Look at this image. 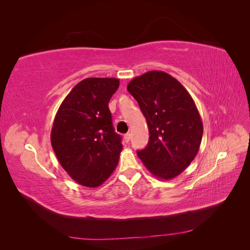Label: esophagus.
Here are the masks:
<instances>
[{
  "label": "esophagus",
  "mask_w": 250,
  "mask_h": 250,
  "mask_svg": "<svg viewBox=\"0 0 250 250\" xmlns=\"http://www.w3.org/2000/svg\"><path fill=\"white\" fill-rule=\"evenodd\" d=\"M124 141L126 142V143H128L130 141V133H126V134H124Z\"/></svg>",
  "instance_id": "34e87169"
}]
</instances>
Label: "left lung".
Returning <instances> with one entry per match:
<instances>
[{
  "mask_svg": "<svg viewBox=\"0 0 250 250\" xmlns=\"http://www.w3.org/2000/svg\"><path fill=\"white\" fill-rule=\"evenodd\" d=\"M127 90L145 116L149 142L138 156L150 173L169 180L185 171L201 144L203 125L195 102L181 83L163 71L133 78Z\"/></svg>",
  "mask_w": 250,
  "mask_h": 250,
  "instance_id": "left-lung-1",
  "label": "left lung"
}]
</instances>
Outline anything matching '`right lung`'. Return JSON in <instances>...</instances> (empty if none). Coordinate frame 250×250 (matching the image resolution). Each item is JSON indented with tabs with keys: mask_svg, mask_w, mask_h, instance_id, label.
Instances as JSON below:
<instances>
[{
	"mask_svg": "<svg viewBox=\"0 0 250 250\" xmlns=\"http://www.w3.org/2000/svg\"><path fill=\"white\" fill-rule=\"evenodd\" d=\"M119 85L117 78L83 79L57 110L52 148L62 168L81 186L99 187L119 163L123 146L108 108Z\"/></svg>",
	"mask_w": 250,
	"mask_h": 250,
	"instance_id": "right-lung-1",
	"label": "right lung"
}]
</instances>
